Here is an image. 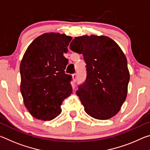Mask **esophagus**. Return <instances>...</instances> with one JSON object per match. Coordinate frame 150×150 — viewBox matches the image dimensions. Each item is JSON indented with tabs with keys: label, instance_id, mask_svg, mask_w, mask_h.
<instances>
[{
	"label": "esophagus",
	"instance_id": "1",
	"mask_svg": "<svg viewBox=\"0 0 150 150\" xmlns=\"http://www.w3.org/2000/svg\"><path fill=\"white\" fill-rule=\"evenodd\" d=\"M72 77H73V81H74V83H75L76 81H77V74H73Z\"/></svg>",
	"mask_w": 150,
	"mask_h": 150
}]
</instances>
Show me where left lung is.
<instances>
[{
  "label": "left lung",
  "mask_w": 150,
  "mask_h": 150,
  "mask_svg": "<svg viewBox=\"0 0 150 150\" xmlns=\"http://www.w3.org/2000/svg\"><path fill=\"white\" fill-rule=\"evenodd\" d=\"M70 50L83 54L87 77L77 91L88 115L108 120L116 115L126 100L130 73L127 59L116 43L107 36L75 37Z\"/></svg>",
  "instance_id": "left-lung-1"
}]
</instances>
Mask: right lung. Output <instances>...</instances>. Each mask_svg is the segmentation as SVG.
<instances>
[{"label":"right lung","instance_id":"add662e5","mask_svg":"<svg viewBox=\"0 0 150 150\" xmlns=\"http://www.w3.org/2000/svg\"><path fill=\"white\" fill-rule=\"evenodd\" d=\"M72 40L65 34L47 33L36 38L20 63L21 91L32 116L51 120L62 112L63 100L72 93V76L65 74L68 59L63 56Z\"/></svg>","mask_w":150,"mask_h":150}]
</instances>
